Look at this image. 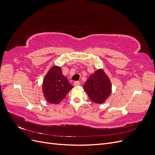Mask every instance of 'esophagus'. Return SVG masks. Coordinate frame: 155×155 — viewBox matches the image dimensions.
Wrapping results in <instances>:
<instances>
[{
    "label": "esophagus",
    "mask_w": 155,
    "mask_h": 155,
    "mask_svg": "<svg viewBox=\"0 0 155 155\" xmlns=\"http://www.w3.org/2000/svg\"><path fill=\"white\" fill-rule=\"evenodd\" d=\"M74 86H79V85H81V83H80V82H79V81H75L74 82Z\"/></svg>",
    "instance_id": "obj_1"
}]
</instances>
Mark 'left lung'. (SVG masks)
<instances>
[{
    "label": "left lung",
    "instance_id": "left-lung-1",
    "mask_svg": "<svg viewBox=\"0 0 155 155\" xmlns=\"http://www.w3.org/2000/svg\"><path fill=\"white\" fill-rule=\"evenodd\" d=\"M83 87L89 98L96 104L105 102L111 92L110 81L102 70H97L91 75Z\"/></svg>",
    "mask_w": 155,
    "mask_h": 155
}]
</instances>
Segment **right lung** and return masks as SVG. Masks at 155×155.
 <instances>
[{
  "label": "right lung",
  "instance_id": "obj_1",
  "mask_svg": "<svg viewBox=\"0 0 155 155\" xmlns=\"http://www.w3.org/2000/svg\"><path fill=\"white\" fill-rule=\"evenodd\" d=\"M73 88L58 66L51 67L44 79L43 91L45 99L50 104H57L62 101Z\"/></svg>",
  "mask_w": 155,
  "mask_h": 155
}]
</instances>
